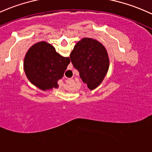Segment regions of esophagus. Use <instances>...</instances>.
<instances>
[{
    "mask_svg": "<svg viewBox=\"0 0 152 152\" xmlns=\"http://www.w3.org/2000/svg\"><path fill=\"white\" fill-rule=\"evenodd\" d=\"M65 83H66V84L67 85H71L74 83V80H73L72 79H67L65 80Z\"/></svg>",
    "mask_w": 152,
    "mask_h": 152,
    "instance_id": "esophagus-1",
    "label": "esophagus"
}]
</instances>
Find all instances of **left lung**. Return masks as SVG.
Masks as SVG:
<instances>
[{"instance_id": "left-lung-1", "label": "left lung", "mask_w": 152, "mask_h": 152, "mask_svg": "<svg viewBox=\"0 0 152 152\" xmlns=\"http://www.w3.org/2000/svg\"><path fill=\"white\" fill-rule=\"evenodd\" d=\"M69 57L90 90L100 86L109 66L108 53L103 44L95 39L84 37L76 43Z\"/></svg>"}]
</instances>
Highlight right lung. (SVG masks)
Segmentation results:
<instances>
[{
    "label": "right lung",
    "instance_id": "right-lung-1",
    "mask_svg": "<svg viewBox=\"0 0 152 152\" xmlns=\"http://www.w3.org/2000/svg\"><path fill=\"white\" fill-rule=\"evenodd\" d=\"M70 63L69 57L57 53L54 47L45 41L34 44L29 48L24 59V70L29 81L43 91L58 88Z\"/></svg>",
    "mask_w": 152,
    "mask_h": 152
}]
</instances>
